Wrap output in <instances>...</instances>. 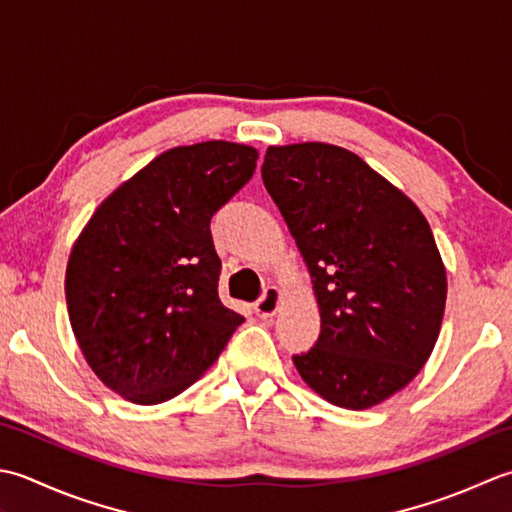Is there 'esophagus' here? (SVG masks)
<instances>
[{
	"label": "esophagus",
	"instance_id": "obj_1",
	"mask_svg": "<svg viewBox=\"0 0 512 512\" xmlns=\"http://www.w3.org/2000/svg\"><path fill=\"white\" fill-rule=\"evenodd\" d=\"M278 302H280V289L278 287H267L265 294L260 296L256 300V305H254L256 316H260V318L274 316L278 311Z\"/></svg>",
	"mask_w": 512,
	"mask_h": 512
}]
</instances>
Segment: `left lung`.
Listing matches in <instances>:
<instances>
[{
    "mask_svg": "<svg viewBox=\"0 0 512 512\" xmlns=\"http://www.w3.org/2000/svg\"><path fill=\"white\" fill-rule=\"evenodd\" d=\"M263 183L314 278L320 336L294 364L342 409L409 384L440 336L446 271L411 198L329 143L269 148Z\"/></svg>",
    "mask_w": 512,
    "mask_h": 512,
    "instance_id": "left-lung-1",
    "label": "left lung"
}]
</instances>
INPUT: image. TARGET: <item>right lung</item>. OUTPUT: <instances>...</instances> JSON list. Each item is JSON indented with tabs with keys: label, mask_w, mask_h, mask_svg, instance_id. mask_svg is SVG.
Segmentation results:
<instances>
[{
	"label": "right lung",
	"mask_w": 512,
	"mask_h": 512,
	"mask_svg": "<svg viewBox=\"0 0 512 512\" xmlns=\"http://www.w3.org/2000/svg\"><path fill=\"white\" fill-rule=\"evenodd\" d=\"M256 159L227 141L163 152L97 207L72 247V331L97 378L125 400L183 393L245 322L218 298L210 223L252 179Z\"/></svg>",
	"instance_id": "1"
}]
</instances>
